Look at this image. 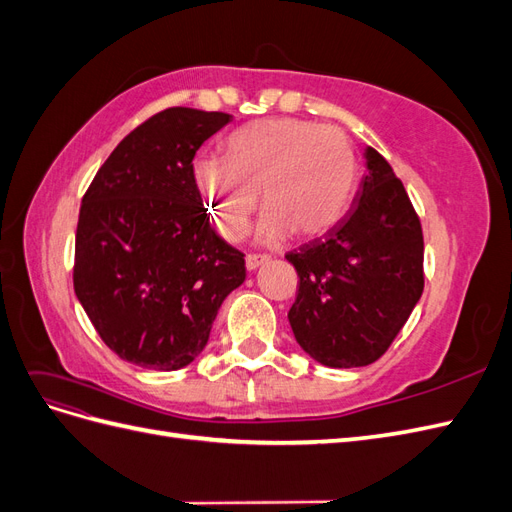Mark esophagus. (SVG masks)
<instances>
[{
	"label": "esophagus",
	"mask_w": 512,
	"mask_h": 512,
	"mask_svg": "<svg viewBox=\"0 0 512 512\" xmlns=\"http://www.w3.org/2000/svg\"><path fill=\"white\" fill-rule=\"evenodd\" d=\"M269 260H271V256H267V254H260V256L250 254L245 258V267H247V271H256L260 265H265V262H269Z\"/></svg>",
	"instance_id": "esophagus-1"
}]
</instances>
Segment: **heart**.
<instances>
[{
    "mask_svg": "<svg viewBox=\"0 0 512 512\" xmlns=\"http://www.w3.org/2000/svg\"><path fill=\"white\" fill-rule=\"evenodd\" d=\"M192 181L211 222L228 241L243 237L258 205L262 241L290 230L318 237L350 207L356 188V156L344 132L299 119H269L228 136L224 160L198 158Z\"/></svg>",
    "mask_w": 512,
    "mask_h": 512,
    "instance_id": "obj_1",
    "label": "heart"
}]
</instances>
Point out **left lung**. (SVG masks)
<instances>
[{
	"label": "left lung",
	"mask_w": 512,
	"mask_h": 512,
	"mask_svg": "<svg viewBox=\"0 0 512 512\" xmlns=\"http://www.w3.org/2000/svg\"><path fill=\"white\" fill-rule=\"evenodd\" d=\"M367 173L348 213L322 239L286 254L299 275L288 320L314 361L348 369L378 361L425 286L423 230L391 164L365 149Z\"/></svg>",
	"instance_id": "1"
}]
</instances>
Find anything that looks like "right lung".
<instances>
[{"label": "right lung", "instance_id": "right-lung-1", "mask_svg": "<svg viewBox=\"0 0 512 512\" xmlns=\"http://www.w3.org/2000/svg\"><path fill=\"white\" fill-rule=\"evenodd\" d=\"M230 119L166 108L123 138L83 196L74 292L123 361L190 365L245 280L243 254L211 228L192 181L196 151Z\"/></svg>", "mask_w": 512, "mask_h": 512}]
</instances>
